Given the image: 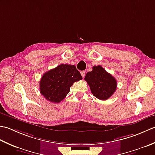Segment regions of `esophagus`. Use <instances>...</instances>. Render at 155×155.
I'll list each match as a JSON object with an SVG mask.
<instances>
[{
    "instance_id": "34e87169",
    "label": "esophagus",
    "mask_w": 155,
    "mask_h": 155,
    "mask_svg": "<svg viewBox=\"0 0 155 155\" xmlns=\"http://www.w3.org/2000/svg\"><path fill=\"white\" fill-rule=\"evenodd\" d=\"M81 74L82 77H83L84 78V76H85V71H81Z\"/></svg>"
}]
</instances>
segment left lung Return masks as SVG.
Wrapping results in <instances>:
<instances>
[{"label": "left lung", "instance_id": "left-lung-1", "mask_svg": "<svg viewBox=\"0 0 155 155\" xmlns=\"http://www.w3.org/2000/svg\"><path fill=\"white\" fill-rule=\"evenodd\" d=\"M84 80L89 85L94 96L102 101L110 98L117 89L115 78L100 65L94 66L93 71L87 73Z\"/></svg>", "mask_w": 155, "mask_h": 155}]
</instances>
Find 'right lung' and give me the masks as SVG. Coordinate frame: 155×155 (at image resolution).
<instances>
[{
  "label": "right lung",
  "instance_id": "obj_1",
  "mask_svg": "<svg viewBox=\"0 0 155 155\" xmlns=\"http://www.w3.org/2000/svg\"><path fill=\"white\" fill-rule=\"evenodd\" d=\"M83 79L74 65L61 64L42 75L40 81V92L46 99L58 103L70 92L74 82Z\"/></svg>",
  "mask_w": 155,
  "mask_h": 155
}]
</instances>
